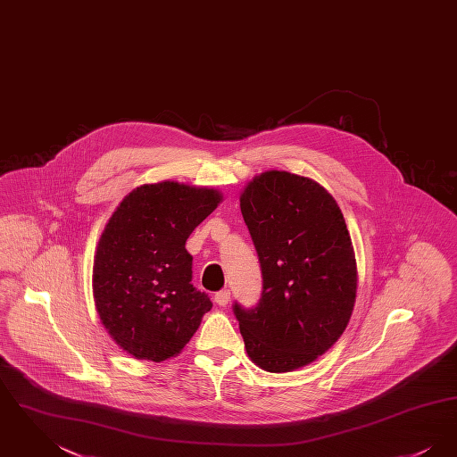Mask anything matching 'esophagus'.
<instances>
[{"label":"esophagus","mask_w":457,"mask_h":457,"mask_svg":"<svg viewBox=\"0 0 457 457\" xmlns=\"http://www.w3.org/2000/svg\"><path fill=\"white\" fill-rule=\"evenodd\" d=\"M229 300H231V293H229L228 289H222V291H218V293L214 295V302H216L219 306H226V304L229 303Z\"/></svg>","instance_id":"esophagus-1"}]
</instances>
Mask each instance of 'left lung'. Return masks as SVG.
<instances>
[{"label":"left lung","mask_w":457,"mask_h":457,"mask_svg":"<svg viewBox=\"0 0 457 457\" xmlns=\"http://www.w3.org/2000/svg\"><path fill=\"white\" fill-rule=\"evenodd\" d=\"M239 207L262 269L257 306L233 312L248 356L283 373L315 361L341 337L356 300V259L346 220L317 181L265 171Z\"/></svg>","instance_id":"obj_1"}]
</instances>
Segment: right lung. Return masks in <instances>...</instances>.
<instances>
[{"label":"right lung","instance_id":"obj_1","mask_svg":"<svg viewBox=\"0 0 457 457\" xmlns=\"http://www.w3.org/2000/svg\"><path fill=\"white\" fill-rule=\"evenodd\" d=\"M222 195L176 181L137 187L121 200L99 238L92 289L103 326L137 360L181 353L211 298L192 281L185 243Z\"/></svg>","mask_w":457,"mask_h":457}]
</instances>
